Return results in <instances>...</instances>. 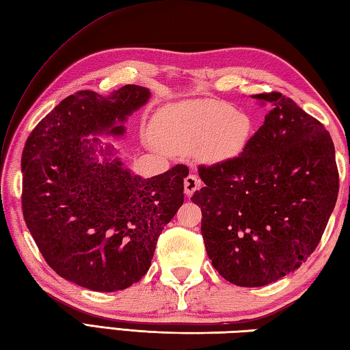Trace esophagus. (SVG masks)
<instances>
[{
    "mask_svg": "<svg viewBox=\"0 0 350 350\" xmlns=\"http://www.w3.org/2000/svg\"><path fill=\"white\" fill-rule=\"evenodd\" d=\"M200 187H201L200 178L193 174L186 176V180H184V193H186L187 196H192L195 193V190H198Z\"/></svg>",
    "mask_w": 350,
    "mask_h": 350,
    "instance_id": "obj_1",
    "label": "esophagus"
}]
</instances>
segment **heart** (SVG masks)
Segmentation results:
<instances>
[{
	"mask_svg": "<svg viewBox=\"0 0 350 350\" xmlns=\"http://www.w3.org/2000/svg\"><path fill=\"white\" fill-rule=\"evenodd\" d=\"M254 133L247 113L212 98L161 108L152 118L150 138L172 154H192L207 164L234 161L245 152Z\"/></svg>",
	"mask_w": 350,
	"mask_h": 350,
	"instance_id": "1",
	"label": "heart"
}]
</instances>
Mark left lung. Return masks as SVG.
Returning <instances> with one entry per match:
<instances>
[{
  "mask_svg": "<svg viewBox=\"0 0 350 350\" xmlns=\"http://www.w3.org/2000/svg\"><path fill=\"white\" fill-rule=\"evenodd\" d=\"M265 122L237 160L200 166L207 256L237 286L293 273L317 248L338 196L335 148L326 128L280 93L256 94Z\"/></svg>",
  "mask_w": 350,
  "mask_h": 350,
  "instance_id": "obj_1",
  "label": "left lung"
}]
</instances>
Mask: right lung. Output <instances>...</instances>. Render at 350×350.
Listing matches in <instances>:
<instances>
[{"instance_id": "obj_1", "label": "right lung", "mask_w": 350, "mask_h": 350, "mask_svg": "<svg viewBox=\"0 0 350 350\" xmlns=\"http://www.w3.org/2000/svg\"><path fill=\"white\" fill-rule=\"evenodd\" d=\"M149 97L138 85L108 97L77 91L25 142L23 215L29 232L61 278L93 291H120L140 280L163 228L183 206L187 166L143 180L111 158L109 144L103 149L98 138H83L123 135L122 123Z\"/></svg>"}]
</instances>
